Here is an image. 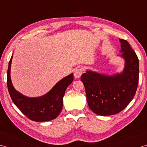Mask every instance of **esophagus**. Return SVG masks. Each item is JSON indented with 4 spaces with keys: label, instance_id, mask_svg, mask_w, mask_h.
I'll use <instances>...</instances> for the list:
<instances>
[{
    "label": "esophagus",
    "instance_id": "34e87169",
    "mask_svg": "<svg viewBox=\"0 0 147 147\" xmlns=\"http://www.w3.org/2000/svg\"><path fill=\"white\" fill-rule=\"evenodd\" d=\"M82 68L81 67H79L76 69L74 71V77L76 78V79H79L82 76Z\"/></svg>",
    "mask_w": 147,
    "mask_h": 147
}]
</instances>
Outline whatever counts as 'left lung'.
Masks as SVG:
<instances>
[{
  "mask_svg": "<svg viewBox=\"0 0 147 147\" xmlns=\"http://www.w3.org/2000/svg\"><path fill=\"white\" fill-rule=\"evenodd\" d=\"M119 41L122 54L117 56L124 61L122 71L109 74L88 69L81 76L89 109L99 115H112L123 110L138 88V58L127 40Z\"/></svg>",
  "mask_w": 147,
  "mask_h": 147,
  "instance_id": "left-lung-1",
  "label": "left lung"
}]
</instances>
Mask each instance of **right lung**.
<instances>
[{
  "instance_id": "right-lung-1",
  "label": "right lung",
  "mask_w": 147,
  "mask_h": 147,
  "mask_svg": "<svg viewBox=\"0 0 147 147\" xmlns=\"http://www.w3.org/2000/svg\"><path fill=\"white\" fill-rule=\"evenodd\" d=\"M9 63L7 84L10 96L18 109L28 119L35 122L49 121L56 119L60 113L63 105V98L67 87L73 82L74 74L63 78L45 94L38 97H28L14 88L11 78L12 59Z\"/></svg>"
}]
</instances>
